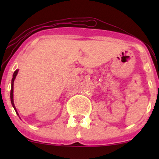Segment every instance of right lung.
<instances>
[{
	"label": "right lung",
	"instance_id": "1",
	"mask_svg": "<svg viewBox=\"0 0 159 159\" xmlns=\"http://www.w3.org/2000/svg\"><path fill=\"white\" fill-rule=\"evenodd\" d=\"M18 72H19V69H16L15 72H14L13 75H12V83H11V90H10L11 103H12V107H14V109H15V111H16V113H17V111H16V107H15V105H14V102H13V83H14V81H15V78L16 77V75H17V74H18Z\"/></svg>",
	"mask_w": 159,
	"mask_h": 159
}]
</instances>
